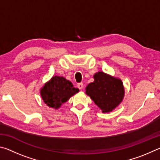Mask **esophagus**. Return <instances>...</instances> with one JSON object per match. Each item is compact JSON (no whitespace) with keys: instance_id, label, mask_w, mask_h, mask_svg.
<instances>
[{"instance_id":"obj_1","label":"esophagus","mask_w":160,"mask_h":160,"mask_svg":"<svg viewBox=\"0 0 160 160\" xmlns=\"http://www.w3.org/2000/svg\"><path fill=\"white\" fill-rule=\"evenodd\" d=\"M78 88L79 90H82L83 88V84L82 83H78Z\"/></svg>"}]
</instances>
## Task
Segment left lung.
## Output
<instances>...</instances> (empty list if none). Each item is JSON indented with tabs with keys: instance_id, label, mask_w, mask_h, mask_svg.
<instances>
[{
	"instance_id": "1",
	"label": "left lung",
	"mask_w": 160,
	"mask_h": 160,
	"mask_svg": "<svg viewBox=\"0 0 160 160\" xmlns=\"http://www.w3.org/2000/svg\"><path fill=\"white\" fill-rule=\"evenodd\" d=\"M94 78V82L86 87V94L103 112H112L123 98L122 82L102 72H97Z\"/></svg>"
}]
</instances>
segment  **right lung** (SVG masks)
<instances>
[{"label":"right lung","mask_w":160,"mask_h":160,"mask_svg":"<svg viewBox=\"0 0 160 160\" xmlns=\"http://www.w3.org/2000/svg\"><path fill=\"white\" fill-rule=\"evenodd\" d=\"M79 92L72 84L63 77L55 76L44 85L41 90V95L45 104L53 109H58L70 97Z\"/></svg>","instance_id":"1"}]
</instances>
